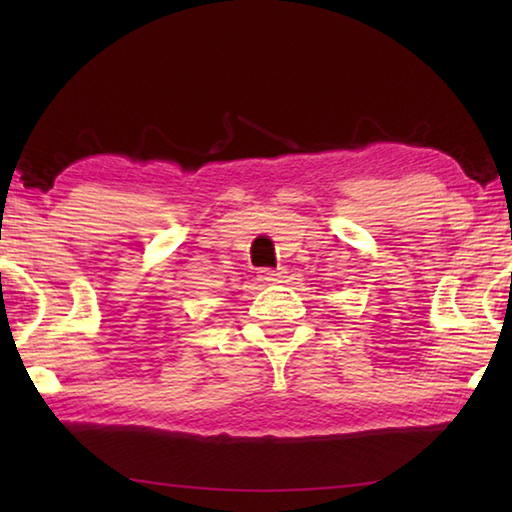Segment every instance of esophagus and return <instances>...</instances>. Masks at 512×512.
<instances>
[{"label": "esophagus", "mask_w": 512, "mask_h": 512, "mask_svg": "<svg viewBox=\"0 0 512 512\" xmlns=\"http://www.w3.org/2000/svg\"><path fill=\"white\" fill-rule=\"evenodd\" d=\"M257 280L264 282V284H275L282 280V273L280 271H271V268H262V271L257 273Z\"/></svg>", "instance_id": "esophagus-1"}]
</instances>
